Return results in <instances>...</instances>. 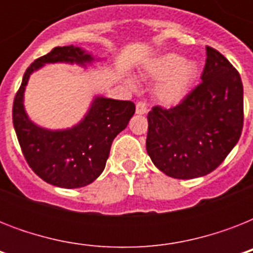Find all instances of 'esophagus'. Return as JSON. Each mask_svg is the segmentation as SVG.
I'll list each match as a JSON object with an SVG mask.
<instances>
[{
    "label": "esophagus",
    "mask_w": 253,
    "mask_h": 253,
    "mask_svg": "<svg viewBox=\"0 0 253 253\" xmlns=\"http://www.w3.org/2000/svg\"><path fill=\"white\" fill-rule=\"evenodd\" d=\"M148 109H147L146 101H139L136 103V114H146Z\"/></svg>",
    "instance_id": "esophagus-1"
}]
</instances>
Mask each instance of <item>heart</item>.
<instances>
[{
    "instance_id": "heart-1",
    "label": "heart",
    "mask_w": 253,
    "mask_h": 253,
    "mask_svg": "<svg viewBox=\"0 0 253 253\" xmlns=\"http://www.w3.org/2000/svg\"><path fill=\"white\" fill-rule=\"evenodd\" d=\"M147 76L162 80L156 86V97L166 105H176L184 98L196 79L197 67L193 61H184L177 53H166L150 61Z\"/></svg>"
}]
</instances>
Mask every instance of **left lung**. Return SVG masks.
Instances as JSON below:
<instances>
[{
	"label": "left lung",
	"instance_id": "8db88e82",
	"mask_svg": "<svg viewBox=\"0 0 253 253\" xmlns=\"http://www.w3.org/2000/svg\"><path fill=\"white\" fill-rule=\"evenodd\" d=\"M202 81L177 106L148 113L147 152L163 173L189 180L223 163L243 130V84L239 72L206 45Z\"/></svg>",
	"mask_w": 253,
	"mask_h": 253
}]
</instances>
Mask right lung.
Here are the masks:
<instances>
[{"label": "right lung", "instance_id": "obj_1", "mask_svg": "<svg viewBox=\"0 0 253 253\" xmlns=\"http://www.w3.org/2000/svg\"><path fill=\"white\" fill-rule=\"evenodd\" d=\"M94 59L79 47H55L26 69L14 97L13 125L26 162L42 180L60 188H83L103 172L114 138L135 113L131 101L97 97L84 119L72 128L51 131L34 125L23 107L30 75L47 63L85 65Z\"/></svg>", "mask_w": 253, "mask_h": 253}]
</instances>
